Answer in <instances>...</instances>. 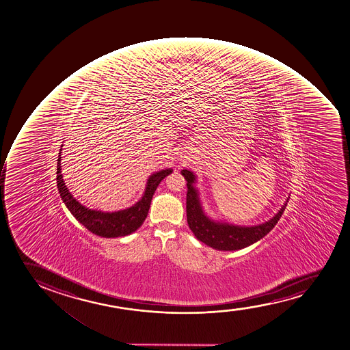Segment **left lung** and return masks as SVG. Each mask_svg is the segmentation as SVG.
<instances>
[{
    "instance_id": "1",
    "label": "left lung",
    "mask_w": 350,
    "mask_h": 350,
    "mask_svg": "<svg viewBox=\"0 0 350 350\" xmlns=\"http://www.w3.org/2000/svg\"><path fill=\"white\" fill-rule=\"evenodd\" d=\"M181 174L187 181L186 213H187V224L189 229L192 230L198 240L216 250L232 252V250L243 249L250 244L255 243L275 227L286 208L287 201L271 220L255 227H239L232 224L214 222L209 220L202 212L197 189L193 187V183L196 180L194 174L189 170H183Z\"/></svg>"
}]
</instances>
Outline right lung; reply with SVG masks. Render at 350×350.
<instances>
[{"mask_svg":"<svg viewBox=\"0 0 350 350\" xmlns=\"http://www.w3.org/2000/svg\"><path fill=\"white\" fill-rule=\"evenodd\" d=\"M60 153L62 152H59L58 163H57V186H58L60 197L66 204L68 211L72 213V215L75 216L83 227H86L90 232H93L95 235L103 236L107 239L129 235L131 232H136L146 220V215L149 213L152 196L154 194L158 185L161 184V181L166 176L172 173V170L166 169L152 174L148 180L144 196L133 207L115 213L98 212V211L86 208L83 204H79L71 193L68 192V189L64 183L63 176L60 173L62 172Z\"/></svg>","mask_w":350,"mask_h":350,"instance_id":"right-lung-1","label":"right lung"}]
</instances>
